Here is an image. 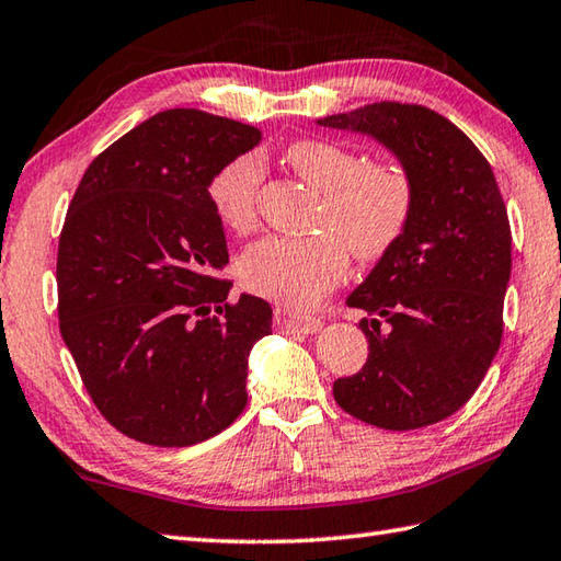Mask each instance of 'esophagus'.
<instances>
[{
    "mask_svg": "<svg viewBox=\"0 0 561 561\" xmlns=\"http://www.w3.org/2000/svg\"><path fill=\"white\" fill-rule=\"evenodd\" d=\"M274 328L282 333H304V335H313L323 328V323L318 318H294L284 311L274 313Z\"/></svg>",
    "mask_w": 561,
    "mask_h": 561,
    "instance_id": "obj_1",
    "label": "esophagus"
}]
</instances>
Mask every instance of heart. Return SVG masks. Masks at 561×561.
Returning a JSON list of instances; mask_svg holds the SVG:
<instances>
[{"label":"heart","instance_id":"heart-1","mask_svg":"<svg viewBox=\"0 0 561 561\" xmlns=\"http://www.w3.org/2000/svg\"><path fill=\"white\" fill-rule=\"evenodd\" d=\"M284 160L304 182L323 192L321 224L337 233L262 238L240 255L238 277L252 294L304 311L345 277V242L362 262H375L399 243L411 221L415 186L403 164L365 162L359 150L323 138L291 142ZM262 172L257 156H240L208 182L214 214L236 233L255 226Z\"/></svg>","mask_w":561,"mask_h":561}]
</instances>
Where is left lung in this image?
<instances>
[{
    "mask_svg": "<svg viewBox=\"0 0 561 561\" xmlns=\"http://www.w3.org/2000/svg\"><path fill=\"white\" fill-rule=\"evenodd\" d=\"M316 124L375 138L415 186L401 240L347 296L375 316L359 321L369 357L333 397L383 431L445 421L479 389L503 335L511 226L491 164L453 121L419 104H367Z\"/></svg>",
    "mask_w": 561,
    "mask_h": 561,
    "instance_id": "obj_1",
    "label": "left lung"
}]
</instances>
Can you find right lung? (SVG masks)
Listing matches in <instances>:
<instances>
[{"mask_svg":"<svg viewBox=\"0 0 561 561\" xmlns=\"http://www.w3.org/2000/svg\"><path fill=\"white\" fill-rule=\"evenodd\" d=\"M260 138L196 108L160 112L94 158L65 216L60 333L96 409L138 443H204L248 403V357L272 309L250 294L228 304L208 182Z\"/></svg>","mask_w":561,"mask_h":561,"instance_id":"obj_1","label":"right lung"}]
</instances>
